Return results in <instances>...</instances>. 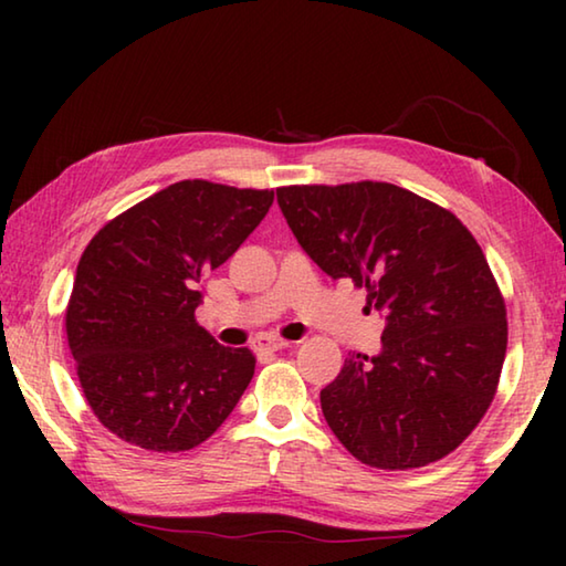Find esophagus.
Returning a JSON list of instances; mask_svg holds the SVG:
<instances>
[{
  "mask_svg": "<svg viewBox=\"0 0 566 566\" xmlns=\"http://www.w3.org/2000/svg\"><path fill=\"white\" fill-rule=\"evenodd\" d=\"M292 342H286L282 337H274V334H262V337L254 339V349L260 352H276V349H286Z\"/></svg>",
  "mask_w": 566,
  "mask_h": 566,
  "instance_id": "esophagus-1",
  "label": "esophagus"
}]
</instances>
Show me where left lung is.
I'll use <instances>...</instances> for the list:
<instances>
[{
  "instance_id": "obj_1",
  "label": "left lung",
  "mask_w": 566,
  "mask_h": 566,
  "mask_svg": "<svg viewBox=\"0 0 566 566\" xmlns=\"http://www.w3.org/2000/svg\"><path fill=\"white\" fill-rule=\"evenodd\" d=\"M276 202L304 252L387 322L377 357L352 354L322 389L334 437L377 469L454 452L490 409L506 354L504 296L472 232L389 181L280 187Z\"/></svg>"
}]
</instances>
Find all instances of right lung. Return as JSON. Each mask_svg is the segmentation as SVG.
Returning <instances> with one entry per match:
<instances>
[{
  "label": "right lung",
  "instance_id": "obj_1",
  "mask_svg": "<svg viewBox=\"0 0 566 566\" xmlns=\"http://www.w3.org/2000/svg\"><path fill=\"white\" fill-rule=\"evenodd\" d=\"M274 189L185 179L109 219L82 252L64 327L84 399L122 442L187 452L232 415L254 354L197 324V282L232 256Z\"/></svg>",
  "mask_w": 566,
  "mask_h": 566
}]
</instances>
